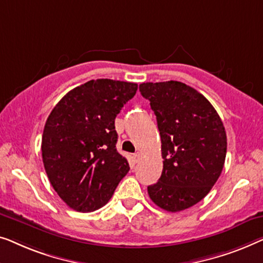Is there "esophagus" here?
<instances>
[{"label": "esophagus", "mask_w": 263, "mask_h": 263, "mask_svg": "<svg viewBox=\"0 0 263 263\" xmlns=\"http://www.w3.org/2000/svg\"><path fill=\"white\" fill-rule=\"evenodd\" d=\"M140 157H142V154H140V153H136V154H133V161H135L136 163L140 160Z\"/></svg>", "instance_id": "esophagus-1"}]
</instances>
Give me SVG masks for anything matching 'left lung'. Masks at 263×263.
Masks as SVG:
<instances>
[{
	"label": "left lung",
	"mask_w": 263,
	"mask_h": 263,
	"mask_svg": "<svg viewBox=\"0 0 263 263\" xmlns=\"http://www.w3.org/2000/svg\"><path fill=\"white\" fill-rule=\"evenodd\" d=\"M139 91L156 116L163 158L149 197L168 212L190 209L209 194L223 170V121L204 95L179 81L142 83Z\"/></svg>",
	"instance_id": "left-lung-1"
}]
</instances>
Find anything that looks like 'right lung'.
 Here are the masks:
<instances>
[{
  "label": "right lung",
  "mask_w": 263,
  "mask_h": 263,
  "mask_svg": "<svg viewBox=\"0 0 263 263\" xmlns=\"http://www.w3.org/2000/svg\"><path fill=\"white\" fill-rule=\"evenodd\" d=\"M138 84L99 79L64 95L47 118L43 162L53 190L70 209L93 212L112 198L130 170L117 151L116 117Z\"/></svg>",
  "instance_id": "obj_1"
}]
</instances>
